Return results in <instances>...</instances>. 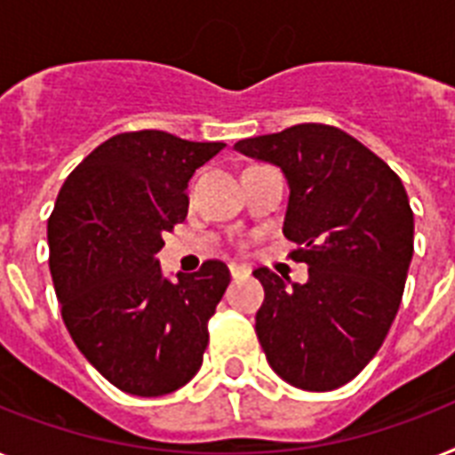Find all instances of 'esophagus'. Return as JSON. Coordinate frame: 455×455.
<instances>
[{
    "instance_id": "obj_1",
    "label": "esophagus",
    "mask_w": 455,
    "mask_h": 455,
    "mask_svg": "<svg viewBox=\"0 0 455 455\" xmlns=\"http://www.w3.org/2000/svg\"><path fill=\"white\" fill-rule=\"evenodd\" d=\"M228 271H231V278H245V275H250V268L243 264H228Z\"/></svg>"
}]
</instances>
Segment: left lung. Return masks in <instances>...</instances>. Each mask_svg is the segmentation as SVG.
I'll return each instance as SVG.
<instances>
[{
  "label": "left lung",
  "instance_id": "left-lung-1",
  "mask_svg": "<svg viewBox=\"0 0 455 455\" xmlns=\"http://www.w3.org/2000/svg\"><path fill=\"white\" fill-rule=\"evenodd\" d=\"M234 149L278 165L290 184L283 234L301 245L304 285L268 268L257 336L290 386L324 393L353 381L381 348L413 257V212L386 161L334 125L299 124Z\"/></svg>",
  "mask_w": 455,
  "mask_h": 455
}]
</instances>
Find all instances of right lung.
Wrapping results in <instances>:
<instances>
[{
	"label": "right lung",
	"mask_w": 455,
	"mask_h": 455,
	"mask_svg": "<svg viewBox=\"0 0 455 455\" xmlns=\"http://www.w3.org/2000/svg\"><path fill=\"white\" fill-rule=\"evenodd\" d=\"M224 147L121 132L91 151L58 194L48 266L62 320L84 357L124 393L168 395L201 369L228 268L212 259L170 280L156 252L187 217L191 175Z\"/></svg>",
	"instance_id": "obj_1"
}]
</instances>
